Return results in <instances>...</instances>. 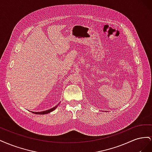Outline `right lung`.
Listing matches in <instances>:
<instances>
[{"mask_svg": "<svg viewBox=\"0 0 152 152\" xmlns=\"http://www.w3.org/2000/svg\"><path fill=\"white\" fill-rule=\"evenodd\" d=\"M58 104H57L56 106H55L54 107H53V108H50V109H49V110H45V111H42V112H31L32 113H35V114H37V115H44V114H47V113H50V112H53V111H54V110L56 109L57 107H58Z\"/></svg>", "mask_w": 152, "mask_h": 152, "instance_id": "obj_1", "label": "right lung"}]
</instances>
